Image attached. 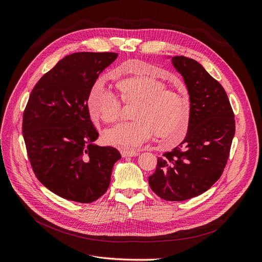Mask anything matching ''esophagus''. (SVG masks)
<instances>
[{"mask_svg":"<svg viewBox=\"0 0 262 262\" xmlns=\"http://www.w3.org/2000/svg\"><path fill=\"white\" fill-rule=\"evenodd\" d=\"M121 156L123 158H125V157H136V156H138V151H136V150H121Z\"/></svg>","mask_w":262,"mask_h":262,"instance_id":"esophagus-1","label":"esophagus"}]
</instances>
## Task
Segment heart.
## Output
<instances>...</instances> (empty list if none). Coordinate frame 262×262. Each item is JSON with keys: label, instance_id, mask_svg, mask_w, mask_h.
<instances>
[{"label": "heart", "instance_id": "heart-1", "mask_svg": "<svg viewBox=\"0 0 262 262\" xmlns=\"http://www.w3.org/2000/svg\"><path fill=\"white\" fill-rule=\"evenodd\" d=\"M130 76L119 79L116 89L122 103L135 105V121L119 124L104 132L108 144L129 149L140 146L154 135L166 146L185 139L190 126V104L182 90H168L157 78L160 69L140 60L122 64ZM88 110L94 122L114 123L121 116L122 104L115 94L95 85L88 97Z\"/></svg>", "mask_w": 262, "mask_h": 262}]
</instances>
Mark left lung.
Segmentation results:
<instances>
[{"label": "left lung", "mask_w": 262, "mask_h": 262, "mask_svg": "<svg viewBox=\"0 0 262 262\" xmlns=\"http://www.w3.org/2000/svg\"><path fill=\"white\" fill-rule=\"evenodd\" d=\"M172 63L190 95V126L179 146L158 158L148 183L161 199L182 202L204 193L223 174L235 119L225 89L201 63L183 55Z\"/></svg>", "instance_id": "obj_1"}]
</instances>
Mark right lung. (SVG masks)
Instances as JSON below:
<instances>
[{"mask_svg": "<svg viewBox=\"0 0 262 262\" xmlns=\"http://www.w3.org/2000/svg\"><path fill=\"white\" fill-rule=\"evenodd\" d=\"M118 54L67 55L34 85L23 114V136L37 180L58 196L88 204L111 183L121 158L111 146L93 145L98 132L88 110L89 94Z\"/></svg>", "mask_w": 262, "mask_h": 262, "instance_id": "add662e5", "label": "right lung"}]
</instances>
